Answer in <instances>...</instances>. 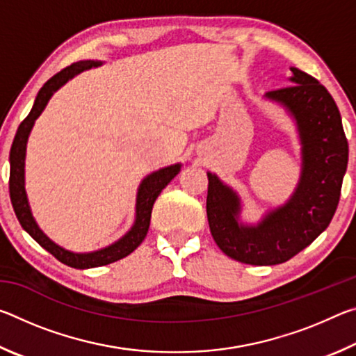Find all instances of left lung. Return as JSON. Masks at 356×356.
Wrapping results in <instances>:
<instances>
[{
    "mask_svg": "<svg viewBox=\"0 0 356 356\" xmlns=\"http://www.w3.org/2000/svg\"><path fill=\"white\" fill-rule=\"evenodd\" d=\"M287 86L267 92L291 116L300 141L301 170L291 197L257 222L242 221V197L215 172H207V220L226 256L250 265H276L311 245L328 227L347 171L348 144L341 113L316 78L297 67Z\"/></svg>",
    "mask_w": 356,
    "mask_h": 356,
    "instance_id": "left-lung-1",
    "label": "left lung"
}]
</instances>
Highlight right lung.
<instances>
[{
  "mask_svg": "<svg viewBox=\"0 0 356 356\" xmlns=\"http://www.w3.org/2000/svg\"><path fill=\"white\" fill-rule=\"evenodd\" d=\"M104 63L102 61H91V59H84V61H78L75 64L69 65L64 70L59 72L55 76H51L40 91L35 95L34 105L31 111L26 116V119L19 125L14 141H12L10 154H9V163H10V174H9V193H10V202L14 207V212L19 218L22 227L31 236L35 242H38L42 248H45L48 252H51L59 262H63L69 267L74 268H94L102 267V265H108L111 262H116L119 259L129 256L134 252L141 242L147 236L149 225H150V213H152L154 202L161 190L171 182V180L177 176L182 163H176L171 166H165L159 171L150 172L149 176L141 180L140 186L136 191V206H135V222L130 227L127 234L116 242L100 248L97 251L91 252H75L70 250H65L63 246L53 242V240L47 236V234L39 227L38 221L34 220L31 207H29L26 188H25V160H26V144L29 134L35 124L42 111L45 110L48 102L53 97L59 88H63L65 83L72 80L75 75L81 74L84 70H89L92 67H99Z\"/></svg>",
  "mask_w": 356,
  "mask_h": 356,
  "instance_id": "add662e5",
  "label": "right lung"
}]
</instances>
